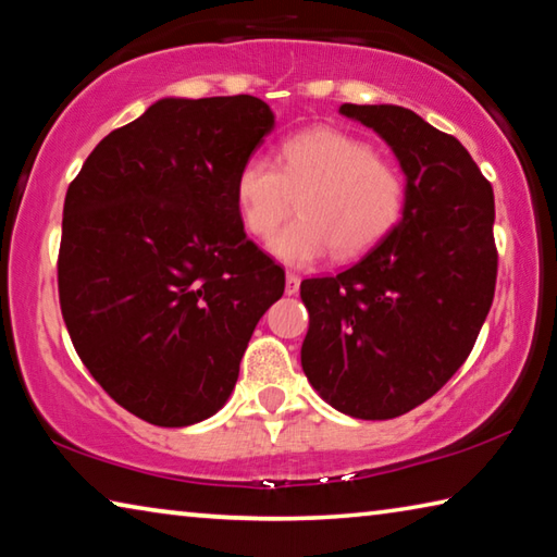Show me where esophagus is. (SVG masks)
Instances as JSON below:
<instances>
[{"label": "esophagus", "mask_w": 557, "mask_h": 557, "mask_svg": "<svg viewBox=\"0 0 557 557\" xmlns=\"http://www.w3.org/2000/svg\"><path fill=\"white\" fill-rule=\"evenodd\" d=\"M285 292H287V295H297V292H299V275H295V272H287Z\"/></svg>", "instance_id": "obj_1"}]
</instances>
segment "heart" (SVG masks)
<instances>
[{
	"mask_svg": "<svg viewBox=\"0 0 557 557\" xmlns=\"http://www.w3.org/2000/svg\"><path fill=\"white\" fill-rule=\"evenodd\" d=\"M295 199L299 219L272 243L275 256L292 265H307L329 250L338 260H354L398 228L408 182L366 139L319 125L289 135L277 164L256 154L235 174V211L252 238H272Z\"/></svg>",
	"mask_w": 557,
	"mask_h": 557,
	"instance_id": "b5f03b06",
	"label": "heart"
}]
</instances>
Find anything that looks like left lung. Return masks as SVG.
Segmentation results:
<instances>
[{
	"instance_id": "obj_1",
	"label": "left lung",
	"mask_w": 557,
	"mask_h": 557,
	"mask_svg": "<svg viewBox=\"0 0 557 557\" xmlns=\"http://www.w3.org/2000/svg\"><path fill=\"white\" fill-rule=\"evenodd\" d=\"M391 145L408 206L388 238L334 277L301 280V369L351 418L391 420L467 361L492 309L494 188L457 137L398 106H342Z\"/></svg>"
}]
</instances>
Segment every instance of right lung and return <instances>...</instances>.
Masks as SVG:
<instances>
[{
  "mask_svg": "<svg viewBox=\"0 0 557 557\" xmlns=\"http://www.w3.org/2000/svg\"><path fill=\"white\" fill-rule=\"evenodd\" d=\"M272 125L252 96L159 100L65 191L63 322L102 391L152 425H194L228 400L252 329L285 292L233 201Z\"/></svg>",
  "mask_w": 557,
  "mask_h": 557,
  "instance_id": "add662e5",
  "label": "right lung"
}]
</instances>
